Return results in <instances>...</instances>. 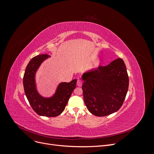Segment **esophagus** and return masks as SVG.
Wrapping results in <instances>:
<instances>
[{
  "label": "esophagus",
  "mask_w": 154,
  "mask_h": 154,
  "mask_svg": "<svg viewBox=\"0 0 154 154\" xmlns=\"http://www.w3.org/2000/svg\"><path fill=\"white\" fill-rule=\"evenodd\" d=\"M77 85L78 87H81L82 85V82L80 80H78L77 81Z\"/></svg>",
  "instance_id": "1"
}]
</instances>
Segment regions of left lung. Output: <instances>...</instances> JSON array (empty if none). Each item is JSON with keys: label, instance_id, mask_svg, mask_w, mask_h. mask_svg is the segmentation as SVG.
Segmentation results:
<instances>
[{"label": "left lung", "instance_id": "8db88e82", "mask_svg": "<svg viewBox=\"0 0 154 154\" xmlns=\"http://www.w3.org/2000/svg\"><path fill=\"white\" fill-rule=\"evenodd\" d=\"M83 99L87 109L96 116H106L122 107L128 91L129 80L125 64L118 58L106 66L83 73Z\"/></svg>", "mask_w": 154, "mask_h": 154}]
</instances>
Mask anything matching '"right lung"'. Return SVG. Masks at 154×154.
<instances>
[{
    "label": "right lung",
    "instance_id": "add662e5",
    "mask_svg": "<svg viewBox=\"0 0 154 154\" xmlns=\"http://www.w3.org/2000/svg\"><path fill=\"white\" fill-rule=\"evenodd\" d=\"M48 54H39L32 58L27 65L23 78L25 94L32 109L36 114L45 117H56L64 110L72 91L76 87V79L69 83L61 82L52 96L45 97L40 94L36 80V72Z\"/></svg>",
    "mask_w": 154,
    "mask_h": 154
}]
</instances>
